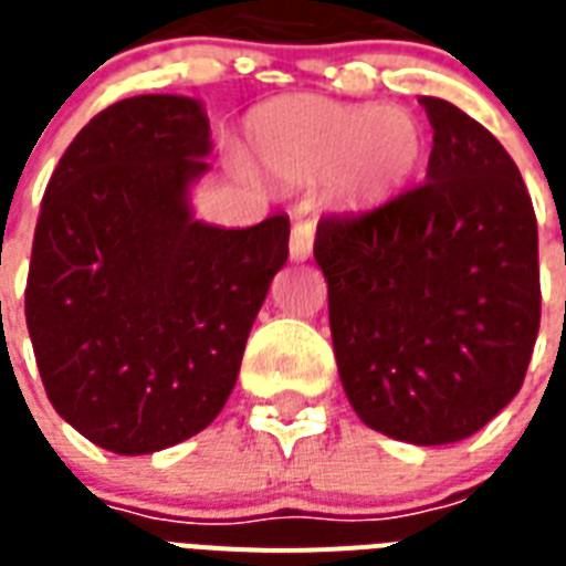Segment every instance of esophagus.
<instances>
[{
	"label": "esophagus",
	"mask_w": 566,
	"mask_h": 566,
	"mask_svg": "<svg viewBox=\"0 0 566 566\" xmlns=\"http://www.w3.org/2000/svg\"><path fill=\"white\" fill-rule=\"evenodd\" d=\"M311 249H314V226L296 222L291 231V258L293 261H308Z\"/></svg>",
	"instance_id": "34e87169"
}]
</instances>
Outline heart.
Listing matches in <instances>:
<instances>
[{
	"instance_id": "heart-1",
	"label": "heart",
	"mask_w": 566,
	"mask_h": 566,
	"mask_svg": "<svg viewBox=\"0 0 566 566\" xmlns=\"http://www.w3.org/2000/svg\"><path fill=\"white\" fill-rule=\"evenodd\" d=\"M247 149L275 179H326L337 205L370 208L411 185L426 155V128L408 108L300 93L249 114Z\"/></svg>"
}]
</instances>
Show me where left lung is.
<instances>
[{
    "label": "left lung",
    "instance_id": "1",
    "mask_svg": "<svg viewBox=\"0 0 566 566\" xmlns=\"http://www.w3.org/2000/svg\"><path fill=\"white\" fill-rule=\"evenodd\" d=\"M429 170L373 211L323 217L337 370L355 413L387 438L443 447L517 396L541 328L537 220L496 137L422 96Z\"/></svg>",
    "mask_w": 566,
    "mask_h": 566
}]
</instances>
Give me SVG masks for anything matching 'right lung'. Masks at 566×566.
<instances>
[{"instance_id":"add662e5","label":"right lung","mask_w":566,"mask_h":566,"mask_svg":"<svg viewBox=\"0 0 566 566\" xmlns=\"http://www.w3.org/2000/svg\"><path fill=\"white\" fill-rule=\"evenodd\" d=\"M211 126L188 96L111 105L66 146L40 205L25 323L49 402L117 455L193 438L238 381L287 261L284 213L220 229L188 193Z\"/></svg>"}]
</instances>
